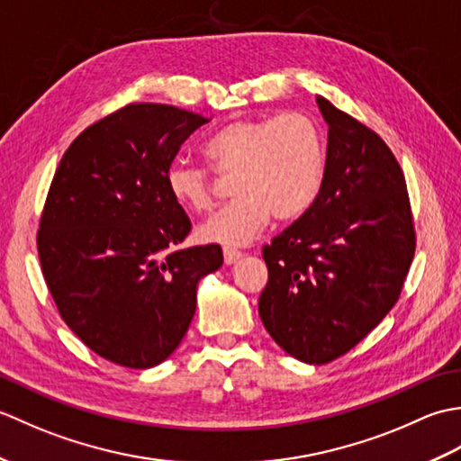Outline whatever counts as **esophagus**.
I'll use <instances>...</instances> for the list:
<instances>
[{
	"mask_svg": "<svg viewBox=\"0 0 461 461\" xmlns=\"http://www.w3.org/2000/svg\"><path fill=\"white\" fill-rule=\"evenodd\" d=\"M241 258V251L236 249V248H223V259L228 266H231V263H236L238 259Z\"/></svg>",
	"mask_w": 461,
	"mask_h": 461,
	"instance_id": "34e87169",
	"label": "esophagus"
}]
</instances>
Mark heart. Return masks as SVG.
<instances>
[{
    "label": "heart",
    "instance_id": "heart-1",
    "mask_svg": "<svg viewBox=\"0 0 461 461\" xmlns=\"http://www.w3.org/2000/svg\"><path fill=\"white\" fill-rule=\"evenodd\" d=\"M202 150L220 172H233L231 190L238 194L202 228L208 241L240 246L266 228L271 213L281 221L299 218L325 182V139L319 124L301 113L233 121L212 134ZM166 188L185 210L213 208L212 176L200 166L174 162Z\"/></svg>",
    "mask_w": 461,
    "mask_h": 461
}]
</instances>
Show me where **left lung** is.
Masks as SVG:
<instances>
[{
  "label": "left lung",
  "instance_id": "obj_1",
  "mask_svg": "<svg viewBox=\"0 0 461 461\" xmlns=\"http://www.w3.org/2000/svg\"><path fill=\"white\" fill-rule=\"evenodd\" d=\"M329 124L315 203L261 253L259 317L277 345L309 365L357 347L396 305L416 251L404 172L380 136L317 99Z\"/></svg>",
  "mask_w": 461,
  "mask_h": 461
}]
</instances>
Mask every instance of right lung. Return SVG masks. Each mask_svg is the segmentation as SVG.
Instances as JSON below:
<instances>
[{
    "mask_svg": "<svg viewBox=\"0 0 461 461\" xmlns=\"http://www.w3.org/2000/svg\"><path fill=\"white\" fill-rule=\"evenodd\" d=\"M208 121L172 104H126L77 136L49 185L37 230L45 283L67 327L121 366L172 355L198 281L223 263L218 243L178 248L192 221L166 188L180 146Z\"/></svg>",
    "mask_w": 461,
    "mask_h": 461,
    "instance_id": "right-lung-1",
    "label": "right lung"
}]
</instances>
